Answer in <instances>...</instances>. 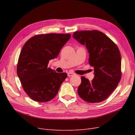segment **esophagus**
<instances>
[{"instance_id":"obj_1","label":"esophagus","mask_w":135,"mask_h":135,"mask_svg":"<svg viewBox=\"0 0 135 135\" xmlns=\"http://www.w3.org/2000/svg\"><path fill=\"white\" fill-rule=\"evenodd\" d=\"M75 75V74H74V73H71V72H69V73H68V76L69 77L73 76H74V75Z\"/></svg>"}]
</instances>
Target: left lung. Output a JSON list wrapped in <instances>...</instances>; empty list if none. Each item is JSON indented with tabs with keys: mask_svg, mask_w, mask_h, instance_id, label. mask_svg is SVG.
I'll use <instances>...</instances> for the list:
<instances>
[{
	"mask_svg": "<svg viewBox=\"0 0 135 135\" xmlns=\"http://www.w3.org/2000/svg\"><path fill=\"white\" fill-rule=\"evenodd\" d=\"M73 37L86 47L89 64L93 67L95 75L92 81L81 77L78 93L88 103H100L107 99L120 81L121 56L119 49L108 36L97 30L75 31Z\"/></svg>",
	"mask_w": 135,
	"mask_h": 135,
	"instance_id": "left-lung-1",
	"label": "left lung"
}]
</instances>
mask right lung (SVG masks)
<instances>
[{
	"mask_svg": "<svg viewBox=\"0 0 135 135\" xmlns=\"http://www.w3.org/2000/svg\"><path fill=\"white\" fill-rule=\"evenodd\" d=\"M70 34L37 35L23 45L18 58L17 73L23 90L32 100L44 103L57 95L66 73L48 67L70 39Z\"/></svg>",
	"mask_w": 135,
	"mask_h": 135,
	"instance_id": "obj_1",
	"label": "right lung"
}]
</instances>
